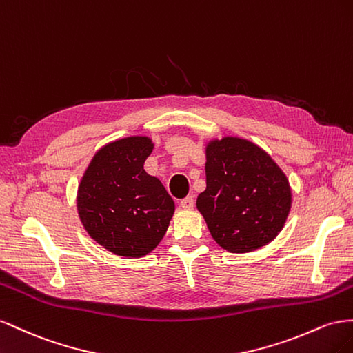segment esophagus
I'll use <instances>...</instances> for the list:
<instances>
[{
  "label": "esophagus",
  "mask_w": 353,
  "mask_h": 353,
  "mask_svg": "<svg viewBox=\"0 0 353 353\" xmlns=\"http://www.w3.org/2000/svg\"><path fill=\"white\" fill-rule=\"evenodd\" d=\"M180 207L185 210H192L194 208V198L192 196H186L182 201H180Z\"/></svg>",
  "instance_id": "34e87169"
}]
</instances>
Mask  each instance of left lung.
I'll list each match as a JSON object with an SVG mask.
<instances>
[{
    "label": "left lung",
    "instance_id": "left-lung-1",
    "mask_svg": "<svg viewBox=\"0 0 353 353\" xmlns=\"http://www.w3.org/2000/svg\"><path fill=\"white\" fill-rule=\"evenodd\" d=\"M207 188L196 199L211 236L230 253L269 244L291 208L290 183L263 149L239 137L205 148Z\"/></svg>",
    "mask_w": 353,
    "mask_h": 353
}]
</instances>
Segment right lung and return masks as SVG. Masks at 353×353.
Here are the masks:
<instances>
[{
  "mask_svg": "<svg viewBox=\"0 0 353 353\" xmlns=\"http://www.w3.org/2000/svg\"><path fill=\"white\" fill-rule=\"evenodd\" d=\"M152 140L132 136L99 149L78 186L77 207L88 235L110 253L149 254L164 238L174 201L143 164Z\"/></svg>",
  "mask_w": 353,
  "mask_h": 353,
  "instance_id": "obj_1",
  "label": "right lung"
}]
</instances>
